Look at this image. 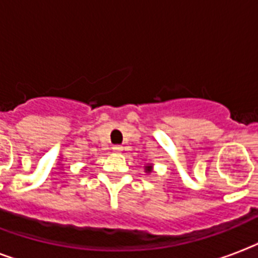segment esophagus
I'll list each match as a JSON object with an SVG mask.
<instances>
[{
    "label": "esophagus",
    "mask_w": 258,
    "mask_h": 258,
    "mask_svg": "<svg viewBox=\"0 0 258 258\" xmlns=\"http://www.w3.org/2000/svg\"><path fill=\"white\" fill-rule=\"evenodd\" d=\"M113 151L117 152V153H119V152L123 151V147L122 145H114V147H113Z\"/></svg>",
    "instance_id": "obj_1"
}]
</instances>
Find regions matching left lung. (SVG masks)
<instances>
[{"label":"left lung","mask_w":258,"mask_h":258,"mask_svg":"<svg viewBox=\"0 0 258 258\" xmlns=\"http://www.w3.org/2000/svg\"><path fill=\"white\" fill-rule=\"evenodd\" d=\"M144 171H145V173H151L152 171H153V164H149V163H148V164L144 167Z\"/></svg>","instance_id":"obj_1"}]
</instances>
